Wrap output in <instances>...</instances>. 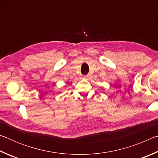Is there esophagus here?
I'll return each instance as SVG.
<instances>
[{"label": "esophagus", "instance_id": "34e87169", "mask_svg": "<svg viewBox=\"0 0 158 158\" xmlns=\"http://www.w3.org/2000/svg\"><path fill=\"white\" fill-rule=\"evenodd\" d=\"M83 78L85 79H90V75H89V74H87V75H84V76H83Z\"/></svg>", "mask_w": 158, "mask_h": 158}]
</instances>
